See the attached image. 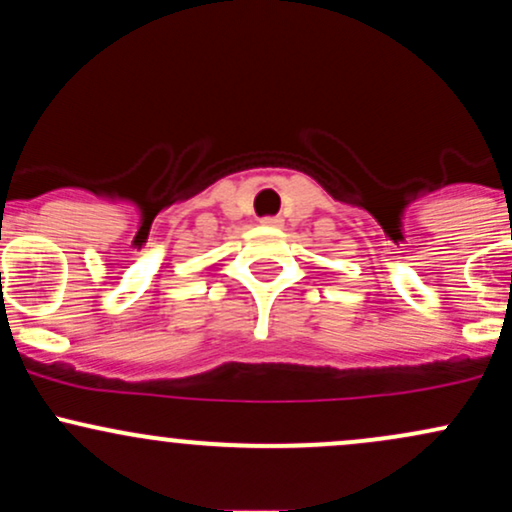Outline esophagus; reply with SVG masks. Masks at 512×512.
Segmentation results:
<instances>
[{
  "label": "esophagus",
  "instance_id": "esophagus-1",
  "mask_svg": "<svg viewBox=\"0 0 512 512\" xmlns=\"http://www.w3.org/2000/svg\"><path fill=\"white\" fill-rule=\"evenodd\" d=\"M262 223H264V226H281V219H279V216H264Z\"/></svg>",
  "mask_w": 512,
  "mask_h": 512
}]
</instances>
